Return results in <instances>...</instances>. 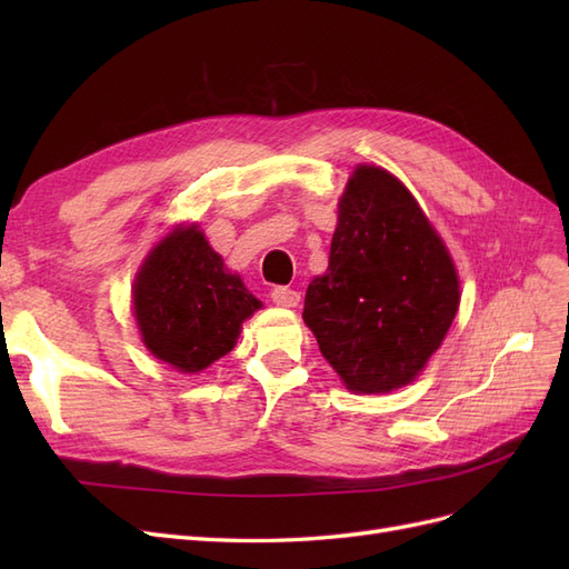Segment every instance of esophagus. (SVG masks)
I'll use <instances>...</instances> for the list:
<instances>
[{
	"instance_id": "34e87169",
	"label": "esophagus",
	"mask_w": 569,
	"mask_h": 569,
	"mask_svg": "<svg viewBox=\"0 0 569 569\" xmlns=\"http://www.w3.org/2000/svg\"><path fill=\"white\" fill-rule=\"evenodd\" d=\"M270 297H272L274 303L282 306V308H295V306H299V301H301L299 291H297V289H289V287H274V289L270 291Z\"/></svg>"
}]
</instances>
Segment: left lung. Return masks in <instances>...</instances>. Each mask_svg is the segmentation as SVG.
I'll return each instance as SVG.
<instances>
[{
    "mask_svg": "<svg viewBox=\"0 0 569 569\" xmlns=\"http://www.w3.org/2000/svg\"><path fill=\"white\" fill-rule=\"evenodd\" d=\"M337 213L303 322L347 389L389 393L441 347L458 313V272L416 197L380 166L353 170Z\"/></svg>",
    "mask_w": 569,
    "mask_h": 569,
    "instance_id": "obj_1",
    "label": "left lung"
}]
</instances>
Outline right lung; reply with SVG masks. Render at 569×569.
<instances>
[{"instance_id": "right-lung-1", "label": "right lung", "mask_w": 569, "mask_h": 569, "mask_svg": "<svg viewBox=\"0 0 569 569\" xmlns=\"http://www.w3.org/2000/svg\"><path fill=\"white\" fill-rule=\"evenodd\" d=\"M261 306L206 242L199 226H180L166 234L132 284L144 347L170 368L192 375L230 353L242 322Z\"/></svg>"}]
</instances>
